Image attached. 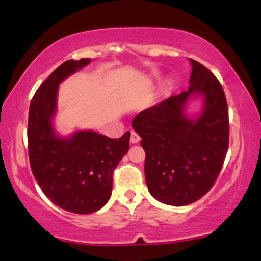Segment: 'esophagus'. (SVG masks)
Returning <instances> with one entry per match:
<instances>
[{
  "label": "esophagus",
  "instance_id": "34e87169",
  "mask_svg": "<svg viewBox=\"0 0 261 261\" xmlns=\"http://www.w3.org/2000/svg\"><path fill=\"white\" fill-rule=\"evenodd\" d=\"M139 141H140V135H139L137 132L132 130L130 132V142L132 144H138Z\"/></svg>",
  "mask_w": 261,
  "mask_h": 261
}]
</instances>
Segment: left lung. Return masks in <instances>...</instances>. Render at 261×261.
Returning <instances> with one entry per match:
<instances>
[{"label":"left lung","instance_id":"1","mask_svg":"<svg viewBox=\"0 0 261 261\" xmlns=\"http://www.w3.org/2000/svg\"><path fill=\"white\" fill-rule=\"evenodd\" d=\"M190 87L180 95L142 110L132 121L146 152L145 178L156 201L183 206L198 201L215 183L228 149L227 101L217 78L194 59ZM202 101L195 116L191 99Z\"/></svg>","mask_w":261,"mask_h":261}]
</instances>
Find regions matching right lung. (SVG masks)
I'll use <instances>...</instances> for the list:
<instances>
[{"label": "right lung", "mask_w": 261, "mask_h": 261, "mask_svg": "<svg viewBox=\"0 0 261 261\" xmlns=\"http://www.w3.org/2000/svg\"><path fill=\"white\" fill-rule=\"evenodd\" d=\"M90 58L66 60L35 92L28 115V154L33 176L56 205L74 214L105 206L113 189V172L129 149L130 132L112 139L91 129L58 134L55 117L59 84L90 64Z\"/></svg>", "instance_id": "1"}]
</instances>
